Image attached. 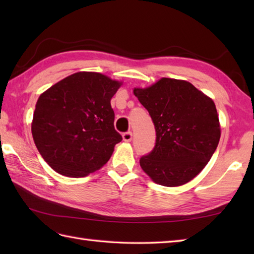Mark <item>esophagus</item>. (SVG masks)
I'll return each instance as SVG.
<instances>
[{
	"label": "esophagus",
	"mask_w": 254,
	"mask_h": 254,
	"mask_svg": "<svg viewBox=\"0 0 254 254\" xmlns=\"http://www.w3.org/2000/svg\"><path fill=\"white\" fill-rule=\"evenodd\" d=\"M123 141L124 142H131L132 141V132H126L123 133Z\"/></svg>",
	"instance_id": "1"
}]
</instances>
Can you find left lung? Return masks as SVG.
Here are the masks:
<instances>
[{"label":"left lung","instance_id":"8db88e82","mask_svg":"<svg viewBox=\"0 0 254 254\" xmlns=\"http://www.w3.org/2000/svg\"><path fill=\"white\" fill-rule=\"evenodd\" d=\"M133 93L146 108L156 130L152 153L139 159L157 185L179 187L195 178L212 158L220 123L212 98L183 79L163 77Z\"/></svg>","mask_w":254,"mask_h":254}]
</instances>
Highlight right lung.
<instances>
[{
  "label": "right lung",
  "instance_id": "add662e5",
  "mask_svg": "<svg viewBox=\"0 0 254 254\" xmlns=\"http://www.w3.org/2000/svg\"><path fill=\"white\" fill-rule=\"evenodd\" d=\"M122 82L96 72H77L37 100L31 134L42 158L58 174L88 176L107 164L122 136L113 127L111 98Z\"/></svg>",
  "mask_w": 254,
  "mask_h": 254
}]
</instances>
